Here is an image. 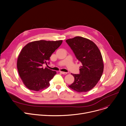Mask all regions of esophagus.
<instances>
[{"label": "esophagus", "mask_w": 126, "mask_h": 126, "mask_svg": "<svg viewBox=\"0 0 126 126\" xmlns=\"http://www.w3.org/2000/svg\"><path fill=\"white\" fill-rule=\"evenodd\" d=\"M60 73H61L62 74H63V75H66V74H67V73H66V72H60Z\"/></svg>", "instance_id": "obj_1"}]
</instances>
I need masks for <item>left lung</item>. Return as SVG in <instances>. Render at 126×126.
<instances>
[{"label":"left lung","mask_w":126,"mask_h":126,"mask_svg":"<svg viewBox=\"0 0 126 126\" xmlns=\"http://www.w3.org/2000/svg\"><path fill=\"white\" fill-rule=\"evenodd\" d=\"M65 41L81 63L79 74H72L75 80L68 87L79 93L89 91L100 80L104 71L101 51L93 41L86 38L76 36Z\"/></svg>","instance_id":"8db88e82"}]
</instances>
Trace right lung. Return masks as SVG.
Wrapping results in <instances>:
<instances>
[{"instance_id":"obj_1","label":"right lung","mask_w":126,"mask_h":126,"mask_svg":"<svg viewBox=\"0 0 126 126\" xmlns=\"http://www.w3.org/2000/svg\"><path fill=\"white\" fill-rule=\"evenodd\" d=\"M63 40H45L31 42L21 49L17 61L19 75L23 84L30 90L39 91L49 86V81L57 74L43 64H47L52 53Z\"/></svg>"}]
</instances>
